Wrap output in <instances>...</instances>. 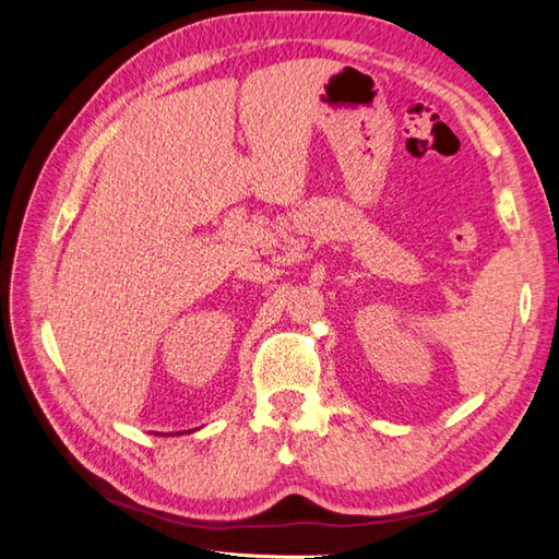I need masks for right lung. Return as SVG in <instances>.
<instances>
[{
  "mask_svg": "<svg viewBox=\"0 0 559 559\" xmlns=\"http://www.w3.org/2000/svg\"><path fill=\"white\" fill-rule=\"evenodd\" d=\"M189 433H191V431H189ZM160 436H167V433H160ZM170 436H173V433H170ZM175 436H177V433H175Z\"/></svg>",
  "mask_w": 559,
  "mask_h": 559,
  "instance_id": "right-lung-1",
  "label": "right lung"
}]
</instances>
